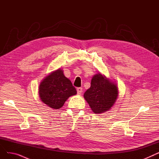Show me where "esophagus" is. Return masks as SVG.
I'll use <instances>...</instances> for the list:
<instances>
[{
  "label": "esophagus",
  "mask_w": 159,
  "mask_h": 159,
  "mask_svg": "<svg viewBox=\"0 0 159 159\" xmlns=\"http://www.w3.org/2000/svg\"><path fill=\"white\" fill-rule=\"evenodd\" d=\"M77 91L78 95H81V93H82V88H78L77 89Z\"/></svg>",
  "instance_id": "obj_1"
}]
</instances>
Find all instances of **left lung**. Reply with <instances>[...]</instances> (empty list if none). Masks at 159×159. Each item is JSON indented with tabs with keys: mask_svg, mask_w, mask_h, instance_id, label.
Segmentation results:
<instances>
[{
	"mask_svg": "<svg viewBox=\"0 0 159 159\" xmlns=\"http://www.w3.org/2000/svg\"><path fill=\"white\" fill-rule=\"evenodd\" d=\"M118 95L115 83L98 73L92 77L91 86L84 93V97L93 112L101 114L111 109Z\"/></svg>",
	"mask_w": 159,
	"mask_h": 159,
	"instance_id": "1",
	"label": "left lung"
}]
</instances>
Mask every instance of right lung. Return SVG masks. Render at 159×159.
Here are the masks:
<instances>
[{
  "mask_svg": "<svg viewBox=\"0 0 159 159\" xmlns=\"http://www.w3.org/2000/svg\"><path fill=\"white\" fill-rule=\"evenodd\" d=\"M39 89L42 102L55 110L60 109L67 99L77 94L76 89L61 69L49 73L41 81Z\"/></svg>",
  "mask_w": 159,
  "mask_h": 159,
  "instance_id": "1",
  "label": "right lung"
}]
</instances>
